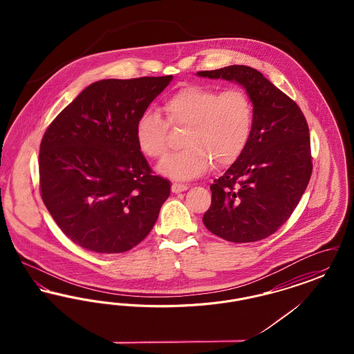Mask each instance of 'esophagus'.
Masks as SVG:
<instances>
[{"label":"esophagus","mask_w":354,"mask_h":354,"mask_svg":"<svg viewBox=\"0 0 354 354\" xmlns=\"http://www.w3.org/2000/svg\"><path fill=\"white\" fill-rule=\"evenodd\" d=\"M171 189H172L174 194H179V192L187 191V189H188V185H182V183H174L172 187H171Z\"/></svg>","instance_id":"1"}]
</instances>
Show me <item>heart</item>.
Wrapping results in <instances>:
<instances>
[{"mask_svg":"<svg viewBox=\"0 0 354 354\" xmlns=\"http://www.w3.org/2000/svg\"><path fill=\"white\" fill-rule=\"evenodd\" d=\"M163 111L174 127L185 129L183 151L169 156L159 171L169 178L188 180L205 174L216 163L227 167L245 150L253 127V106L245 91H221L188 84L169 97ZM138 147L151 159L169 150V124L155 111L146 110L135 126Z\"/></svg>","mask_w":354,"mask_h":354,"instance_id":"1","label":"heart"}]
</instances>
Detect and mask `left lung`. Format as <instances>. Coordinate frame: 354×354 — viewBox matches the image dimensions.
Masks as SVG:
<instances>
[{
  "label": "left lung",
  "mask_w": 354,
  "mask_h": 354,
  "mask_svg": "<svg viewBox=\"0 0 354 354\" xmlns=\"http://www.w3.org/2000/svg\"><path fill=\"white\" fill-rule=\"evenodd\" d=\"M241 84L253 104V127L241 156L211 185L203 216L208 231L232 243L274 234L297 207L312 175L309 129L303 111L260 71L244 65L198 71Z\"/></svg>",
  "instance_id": "obj_1"
}]
</instances>
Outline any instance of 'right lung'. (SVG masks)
<instances>
[{
	"label": "right lung",
	"instance_id": "1",
	"mask_svg": "<svg viewBox=\"0 0 354 354\" xmlns=\"http://www.w3.org/2000/svg\"><path fill=\"white\" fill-rule=\"evenodd\" d=\"M172 80H102L87 86L45 131L39 189L61 231L84 250L120 253L138 245L169 196L135 138L143 111Z\"/></svg>",
	"mask_w": 354,
	"mask_h": 354
}]
</instances>
